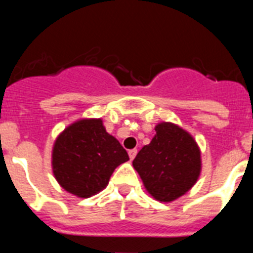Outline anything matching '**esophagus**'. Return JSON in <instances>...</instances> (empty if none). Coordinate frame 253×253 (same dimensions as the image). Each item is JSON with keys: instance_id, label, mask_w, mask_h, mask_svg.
Returning a JSON list of instances; mask_svg holds the SVG:
<instances>
[{"instance_id": "obj_1", "label": "esophagus", "mask_w": 253, "mask_h": 253, "mask_svg": "<svg viewBox=\"0 0 253 253\" xmlns=\"http://www.w3.org/2000/svg\"><path fill=\"white\" fill-rule=\"evenodd\" d=\"M128 153H129V158H130V161H133L134 157L137 156V149H130Z\"/></svg>"}]
</instances>
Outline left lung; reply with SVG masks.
<instances>
[{
	"label": "left lung",
	"instance_id": "obj_1",
	"mask_svg": "<svg viewBox=\"0 0 253 253\" xmlns=\"http://www.w3.org/2000/svg\"><path fill=\"white\" fill-rule=\"evenodd\" d=\"M151 143L133 161L149 195L161 203L175 202L202 173V151L195 138L180 125L161 122Z\"/></svg>",
	"mask_w": 253,
	"mask_h": 253
}]
</instances>
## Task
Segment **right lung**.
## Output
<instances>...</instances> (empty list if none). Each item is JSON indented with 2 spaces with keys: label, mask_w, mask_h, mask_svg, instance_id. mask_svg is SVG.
Masks as SVG:
<instances>
[{
  "label": "right lung",
  "mask_w": 253,
  "mask_h": 253,
  "mask_svg": "<svg viewBox=\"0 0 253 253\" xmlns=\"http://www.w3.org/2000/svg\"><path fill=\"white\" fill-rule=\"evenodd\" d=\"M129 156L109 134L102 119L82 118L63 129L51 148V171L60 187L77 198H91L109 184Z\"/></svg>",
  "instance_id": "1"
}]
</instances>
